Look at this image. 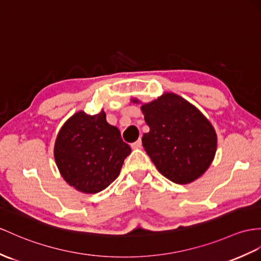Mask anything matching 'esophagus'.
<instances>
[{
    "mask_svg": "<svg viewBox=\"0 0 261 261\" xmlns=\"http://www.w3.org/2000/svg\"><path fill=\"white\" fill-rule=\"evenodd\" d=\"M142 147V139H138L135 143L132 144V148L137 149V148H141Z\"/></svg>",
    "mask_w": 261,
    "mask_h": 261,
    "instance_id": "obj_1",
    "label": "esophagus"
}]
</instances>
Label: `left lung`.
<instances>
[{
	"mask_svg": "<svg viewBox=\"0 0 261 261\" xmlns=\"http://www.w3.org/2000/svg\"><path fill=\"white\" fill-rule=\"evenodd\" d=\"M133 103H139L133 99ZM149 132L143 146L166 178L185 185L205 173L217 149V135L199 110L174 93L142 105Z\"/></svg>",
	"mask_w": 261,
	"mask_h": 261,
	"instance_id": "1",
	"label": "left lung"
}]
</instances>
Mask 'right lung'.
<instances>
[{
  "instance_id": "add662e5",
  "label": "right lung",
  "mask_w": 261,
  "mask_h": 261,
  "mask_svg": "<svg viewBox=\"0 0 261 261\" xmlns=\"http://www.w3.org/2000/svg\"><path fill=\"white\" fill-rule=\"evenodd\" d=\"M130 151L117 127L106 122L104 111L96 115L75 113L62 126L54 145L55 163L62 177L85 194L109 187Z\"/></svg>"
}]
</instances>
